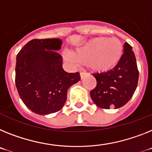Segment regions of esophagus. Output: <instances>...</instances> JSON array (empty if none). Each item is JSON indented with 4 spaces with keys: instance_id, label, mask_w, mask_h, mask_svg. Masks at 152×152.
<instances>
[{
    "instance_id": "34e87169",
    "label": "esophagus",
    "mask_w": 152,
    "mask_h": 152,
    "mask_svg": "<svg viewBox=\"0 0 152 152\" xmlns=\"http://www.w3.org/2000/svg\"><path fill=\"white\" fill-rule=\"evenodd\" d=\"M80 76H81V78H83V77H84L85 76V75L86 74V72H83V71H80Z\"/></svg>"
}]
</instances>
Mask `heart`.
<instances>
[{"mask_svg":"<svg viewBox=\"0 0 152 152\" xmlns=\"http://www.w3.org/2000/svg\"><path fill=\"white\" fill-rule=\"evenodd\" d=\"M123 53L121 41L115 38L96 37L76 48L72 54L66 52L64 57L69 62L86 63L94 72H106L118 63Z\"/></svg>","mask_w":152,"mask_h":152,"instance_id":"obj_1","label":"heart"}]
</instances>
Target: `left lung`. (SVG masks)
<instances>
[{
    "instance_id": "obj_1",
    "label": "left lung",
    "mask_w": 152,
    "mask_h": 152,
    "mask_svg": "<svg viewBox=\"0 0 152 152\" xmlns=\"http://www.w3.org/2000/svg\"><path fill=\"white\" fill-rule=\"evenodd\" d=\"M96 86L90 91L96 105L103 109H115L125 105L132 97L138 82L139 72L132 47L124 44V53L112 69L94 73Z\"/></svg>"
}]
</instances>
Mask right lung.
I'll use <instances>...</instances> for the list:
<instances>
[{
    "label": "right lung",
    "mask_w": 152,
    "mask_h": 152,
    "mask_svg": "<svg viewBox=\"0 0 152 152\" xmlns=\"http://www.w3.org/2000/svg\"><path fill=\"white\" fill-rule=\"evenodd\" d=\"M58 39H33L18 53L15 84L23 103L31 111L47 115L60 110L67 90L79 82V72H66L59 50Z\"/></svg>",
    "instance_id": "1"
}]
</instances>
